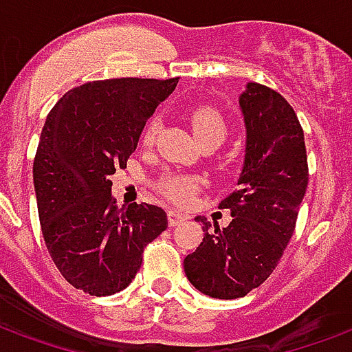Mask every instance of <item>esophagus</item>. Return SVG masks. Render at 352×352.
<instances>
[{"instance_id": "1", "label": "esophagus", "mask_w": 352, "mask_h": 352, "mask_svg": "<svg viewBox=\"0 0 352 352\" xmlns=\"http://www.w3.org/2000/svg\"><path fill=\"white\" fill-rule=\"evenodd\" d=\"M184 219H188L186 214H182V212L175 210V208H170V210H168V223H170V227H175V225L182 223Z\"/></svg>"}]
</instances>
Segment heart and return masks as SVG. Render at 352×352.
<instances>
[{
  "label": "heart",
  "instance_id": "obj_1",
  "mask_svg": "<svg viewBox=\"0 0 352 352\" xmlns=\"http://www.w3.org/2000/svg\"><path fill=\"white\" fill-rule=\"evenodd\" d=\"M188 120H190V125H192V131L197 136V140L203 144V142H221L225 140L227 136V122L225 118L221 116V112L218 109H214L210 104H197L192 111L188 112ZM158 129H160V123H158L157 118H153L146 123L144 127V133H142V142L146 146H151L155 138H157ZM195 188H197V179L186 175H168L166 179H162L160 182V192L164 195H168L171 201L175 203H188L194 195Z\"/></svg>",
  "mask_w": 352,
  "mask_h": 352
}]
</instances>
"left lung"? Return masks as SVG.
Masks as SVG:
<instances>
[{
  "label": "left lung",
  "instance_id": "1",
  "mask_svg": "<svg viewBox=\"0 0 352 352\" xmlns=\"http://www.w3.org/2000/svg\"><path fill=\"white\" fill-rule=\"evenodd\" d=\"M245 158L238 188L219 208L232 221L203 223V241L184 258V273L201 294L238 299L258 288L277 267L295 230L308 184L305 133L294 109L272 88L248 82L240 96Z\"/></svg>",
  "mask_w": 352,
  "mask_h": 352
}]
</instances>
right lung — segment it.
Listing matches in <instances>:
<instances>
[{
  "instance_id": "add662e5",
  "label": "right lung",
  "mask_w": 352,
  "mask_h": 352,
  "mask_svg": "<svg viewBox=\"0 0 352 352\" xmlns=\"http://www.w3.org/2000/svg\"><path fill=\"white\" fill-rule=\"evenodd\" d=\"M175 79H104L58 99L33 164L45 248L74 288L104 297L127 288L149 241L168 227L160 206L118 208L111 175L127 166L146 122Z\"/></svg>"
}]
</instances>
